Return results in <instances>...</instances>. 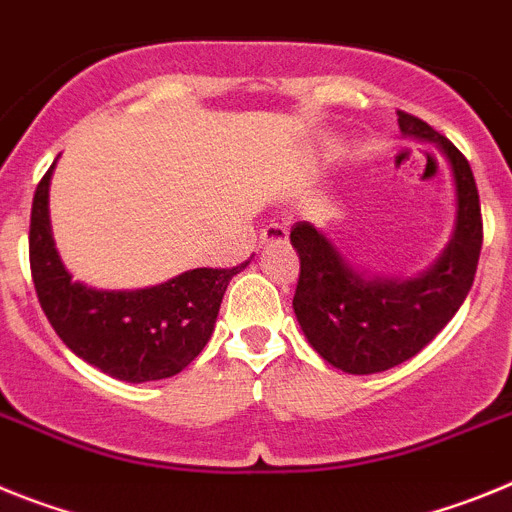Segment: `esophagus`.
Here are the masks:
<instances>
[{"label":"esophagus","instance_id":"34e87169","mask_svg":"<svg viewBox=\"0 0 512 512\" xmlns=\"http://www.w3.org/2000/svg\"><path fill=\"white\" fill-rule=\"evenodd\" d=\"M288 239V229L283 224H268L265 229L260 231V242L270 244V242H286Z\"/></svg>","mask_w":512,"mask_h":512}]
</instances>
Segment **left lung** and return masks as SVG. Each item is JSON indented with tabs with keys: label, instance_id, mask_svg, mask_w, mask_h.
<instances>
[{
	"label": "left lung",
	"instance_id": "left-lung-1",
	"mask_svg": "<svg viewBox=\"0 0 512 512\" xmlns=\"http://www.w3.org/2000/svg\"><path fill=\"white\" fill-rule=\"evenodd\" d=\"M399 131L441 151L453 177L451 239L430 268L412 278L376 275L350 262L309 221L291 229V244L301 260L293 314L311 348L330 366L355 376L389 371L420 353L464 304L482 250L477 182L464 154L428 123L402 110Z\"/></svg>",
	"mask_w": 512,
	"mask_h": 512
}]
</instances>
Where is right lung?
<instances>
[{
    "label": "right lung",
    "mask_w": 512,
    "mask_h": 512,
    "mask_svg": "<svg viewBox=\"0 0 512 512\" xmlns=\"http://www.w3.org/2000/svg\"><path fill=\"white\" fill-rule=\"evenodd\" d=\"M51 170L30 213V270L38 301L71 353L118 381L170 379L198 358L216 327L226 286L239 270L195 268L133 291H102L74 281L51 231Z\"/></svg>",
    "instance_id": "right-lung-1"
}]
</instances>
